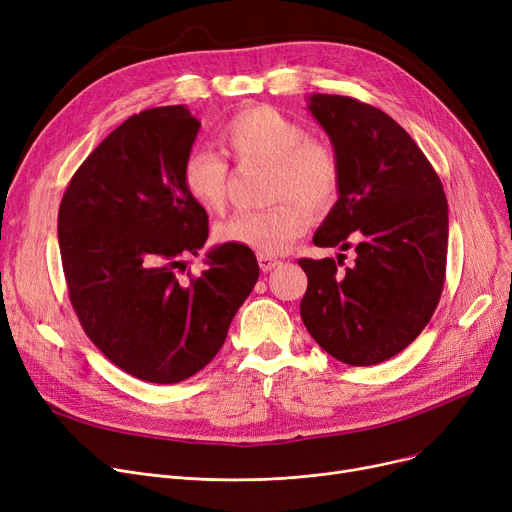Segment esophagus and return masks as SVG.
I'll return each instance as SVG.
<instances>
[{
	"label": "esophagus",
	"instance_id": "obj_1",
	"mask_svg": "<svg viewBox=\"0 0 512 512\" xmlns=\"http://www.w3.org/2000/svg\"><path fill=\"white\" fill-rule=\"evenodd\" d=\"M257 259H259L261 272H272V270H276V267L282 263L280 259H274V257H270V255H259Z\"/></svg>",
	"mask_w": 512,
	"mask_h": 512
}]
</instances>
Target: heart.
Instances as JSON below:
<instances>
[{"label": "heart", "mask_w": 512, "mask_h": 512, "mask_svg": "<svg viewBox=\"0 0 512 512\" xmlns=\"http://www.w3.org/2000/svg\"><path fill=\"white\" fill-rule=\"evenodd\" d=\"M220 143L238 161L272 166L270 197L274 207L238 211L218 228V238L257 255H280L309 226V211H328L342 186L336 151L309 137V130L270 105H253L230 116L220 128ZM230 182L228 161L211 149L188 151L182 184L201 207L220 211Z\"/></svg>", "instance_id": "heart-1"}]
</instances>
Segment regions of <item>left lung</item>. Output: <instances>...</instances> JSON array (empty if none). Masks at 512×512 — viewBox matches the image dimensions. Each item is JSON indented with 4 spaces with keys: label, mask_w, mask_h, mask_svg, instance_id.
Listing matches in <instances>:
<instances>
[{
    "label": "left lung",
    "mask_w": 512,
    "mask_h": 512,
    "mask_svg": "<svg viewBox=\"0 0 512 512\" xmlns=\"http://www.w3.org/2000/svg\"><path fill=\"white\" fill-rule=\"evenodd\" d=\"M342 166L340 195L313 236L355 249V265L299 259L303 324L334 359L365 367L407 348L432 319L446 278L448 203L423 151L388 114L342 95H311Z\"/></svg>",
    "instance_id": "1"
}]
</instances>
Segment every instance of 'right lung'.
<instances>
[{"label": "right lung", "instance_id": "right-lung-1", "mask_svg": "<svg viewBox=\"0 0 512 512\" xmlns=\"http://www.w3.org/2000/svg\"><path fill=\"white\" fill-rule=\"evenodd\" d=\"M199 126L184 105L130 116L74 172L58 211L80 326L114 365L153 384L191 378L218 355L259 278L255 253L228 242L199 276H176L209 236L182 184Z\"/></svg>", "mask_w": 512, "mask_h": 512}]
</instances>
